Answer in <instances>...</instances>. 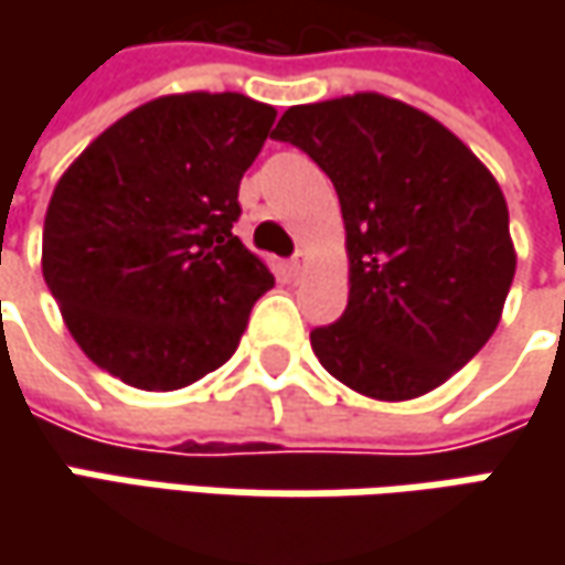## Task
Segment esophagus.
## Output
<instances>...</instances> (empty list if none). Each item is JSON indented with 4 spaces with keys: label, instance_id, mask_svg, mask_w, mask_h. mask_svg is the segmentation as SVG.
I'll return each instance as SVG.
<instances>
[{
    "label": "esophagus",
    "instance_id": "esophagus-1",
    "mask_svg": "<svg viewBox=\"0 0 565 565\" xmlns=\"http://www.w3.org/2000/svg\"><path fill=\"white\" fill-rule=\"evenodd\" d=\"M289 270L295 273V276H301V273H308V250H298L292 260H289Z\"/></svg>",
    "mask_w": 565,
    "mask_h": 565
}]
</instances>
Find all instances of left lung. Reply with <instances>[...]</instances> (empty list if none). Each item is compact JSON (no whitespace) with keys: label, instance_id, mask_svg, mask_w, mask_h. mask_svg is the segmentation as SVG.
<instances>
[{"label":"left lung","instance_id":"1","mask_svg":"<svg viewBox=\"0 0 565 565\" xmlns=\"http://www.w3.org/2000/svg\"><path fill=\"white\" fill-rule=\"evenodd\" d=\"M337 188L349 305L311 330L320 364L371 399L424 396L493 337L515 276L507 198L466 143L383 94L292 106L273 131Z\"/></svg>","mask_w":565,"mask_h":565}]
</instances>
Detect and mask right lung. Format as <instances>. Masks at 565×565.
I'll use <instances>...</instances> for the list:
<instances>
[{
  "label": "right lung",
  "mask_w": 565,
  "mask_h": 565,
  "mask_svg": "<svg viewBox=\"0 0 565 565\" xmlns=\"http://www.w3.org/2000/svg\"><path fill=\"white\" fill-rule=\"evenodd\" d=\"M276 109L172 94L109 125L53 191L43 279L84 355L138 390H182L232 359L273 286L232 223Z\"/></svg>",
  "instance_id": "1"
}]
</instances>
